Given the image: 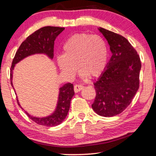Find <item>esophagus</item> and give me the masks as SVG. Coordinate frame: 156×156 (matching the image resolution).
<instances>
[{
	"label": "esophagus",
	"mask_w": 156,
	"mask_h": 156,
	"mask_svg": "<svg viewBox=\"0 0 156 156\" xmlns=\"http://www.w3.org/2000/svg\"><path fill=\"white\" fill-rule=\"evenodd\" d=\"M84 88V86L82 85H79V84H76L74 86V90H75V93H78L80 92V90H81L83 88Z\"/></svg>",
	"instance_id": "34e87169"
}]
</instances>
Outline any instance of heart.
Returning a JSON list of instances; mask_svg holds the SVG:
<instances>
[{"mask_svg":"<svg viewBox=\"0 0 156 156\" xmlns=\"http://www.w3.org/2000/svg\"><path fill=\"white\" fill-rule=\"evenodd\" d=\"M108 55L104 38L98 35L76 33L64 43L63 56L57 57V63L61 71L68 76L74 75L76 65L82 77H98L106 68Z\"/></svg>","mask_w":156,"mask_h":156,"instance_id":"1","label":"heart"}]
</instances>
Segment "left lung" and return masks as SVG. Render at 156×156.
I'll return each mask as SVG.
<instances>
[{"label": "left lung", "mask_w": 156, "mask_h": 156, "mask_svg": "<svg viewBox=\"0 0 156 156\" xmlns=\"http://www.w3.org/2000/svg\"><path fill=\"white\" fill-rule=\"evenodd\" d=\"M98 30L108 42L112 56L106 70L93 83L96 95L92 108L105 117L116 116L130 104L140 87L141 61L128 40L112 31Z\"/></svg>", "instance_id": "obj_1"}]
</instances>
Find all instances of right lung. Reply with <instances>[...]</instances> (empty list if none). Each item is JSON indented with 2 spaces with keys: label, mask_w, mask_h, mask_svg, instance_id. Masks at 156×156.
Instances as JSON below:
<instances>
[{
  "label": "right lung",
  "mask_w": 156,
  "mask_h": 156,
  "mask_svg": "<svg viewBox=\"0 0 156 156\" xmlns=\"http://www.w3.org/2000/svg\"><path fill=\"white\" fill-rule=\"evenodd\" d=\"M64 29V28L61 27L45 26L35 31L21 43L13 58L10 69L11 85L13 88L12 77L14 66L26 57L35 54H44L47 55L50 58H53L54 41ZM74 95L75 92L73 84L67 83L59 88L58 102L53 114L46 117L39 118L31 116L26 112H25L32 121L39 125L47 127L56 126L61 124L66 118L70 109L71 99ZM16 100L20 106L18 99Z\"/></svg>",
  "instance_id": "add662e5"
}]
</instances>
